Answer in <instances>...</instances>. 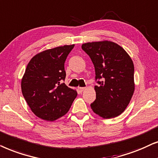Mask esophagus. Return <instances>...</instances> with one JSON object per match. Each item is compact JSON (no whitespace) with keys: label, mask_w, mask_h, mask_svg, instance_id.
<instances>
[{"label":"esophagus","mask_w":158,"mask_h":158,"mask_svg":"<svg viewBox=\"0 0 158 158\" xmlns=\"http://www.w3.org/2000/svg\"><path fill=\"white\" fill-rule=\"evenodd\" d=\"M85 89H86V87H79L78 88V89H79V91L80 92H82Z\"/></svg>","instance_id":"obj_1"}]
</instances>
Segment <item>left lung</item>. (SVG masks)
Listing matches in <instances>:
<instances>
[{
    "mask_svg": "<svg viewBox=\"0 0 158 158\" xmlns=\"http://www.w3.org/2000/svg\"><path fill=\"white\" fill-rule=\"evenodd\" d=\"M81 48L91 58L95 69L96 99L90 105L103 118L121 114L134 92V67L123 48L111 41L87 43Z\"/></svg>",
    "mask_w": 158,
    "mask_h": 158,
    "instance_id": "1",
    "label": "left lung"
}]
</instances>
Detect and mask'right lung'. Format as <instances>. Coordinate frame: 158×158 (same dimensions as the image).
I'll return each mask as SVG.
<instances>
[{
    "label": "right lung",
    "instance_id": "1",
    "mask_svg": "<svg viewBox=\"0 0 158 158\" xmlns=\"http://www.w3.org/2000/svg\"><path fill=\"white\" fill-rule=\"evenodd\" d=\"M74 45L60 46L35 55L22 79L23 96L34 114L53 121L68 112L77 96L76 90L62 83L64 64Z\"/></svg>",
    "mask_w": 158,
    "mask_h": 158
}]
</instances>
